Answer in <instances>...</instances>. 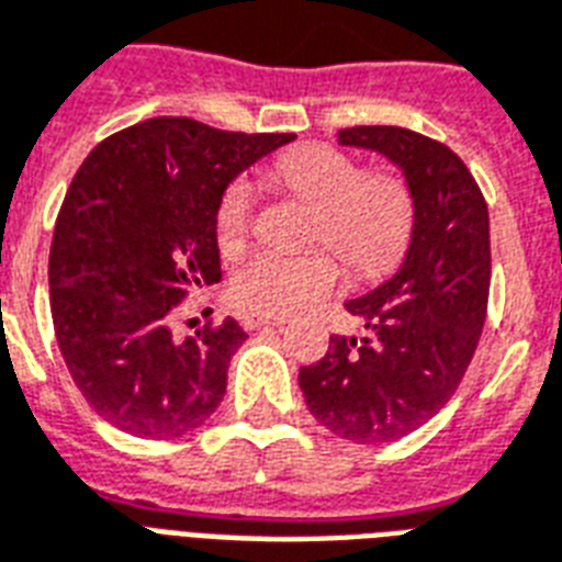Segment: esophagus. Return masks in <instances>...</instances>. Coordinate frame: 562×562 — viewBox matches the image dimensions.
Returning a JSON list of instances; mask_svg holds the SVG:
<instances>
[{
    "label": "esophagus",
    "instance_id": "esophagus-1",
    "mask_svg": "<svg viewBox=\"0 0 562 562\" xmlns=\"http://www.w3.org/2000/svg\"><path fill=\"white\" fill-rule=\"evenodd\" d=\"M269 325L281 328V325H284V319H281V316H267V313H243V328L246 330L269 328Z\"/></svg>",
    "mask_w": 562,
    "mask_h": 562
}]
</instances>
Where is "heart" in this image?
<instances>
[{
	"label": "heart",
	"mask_w": 562,
	"mask_h": 562,
	"mask_svg": "<svg viewBox=\"0 0 562 562\" xmlns=\"http://www.w3.org/2000/svg\"><path fill=\"white\" fill-rule=\"evenodd\" d=\"M281 184L316 207L311 237L328 243L363 278L393 269L413 234V195L395 176H363L340 149L304 146L278 160ZM255 222V187L234 178L216 204V240L222 251L243 249ZM342 281V267L328 249L302 255L260 249L232 278L234 302L267 316H290L322 302Z\"/></svg>",
	"instance_id": "1"
}]
</instances>
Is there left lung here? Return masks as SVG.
Here are the masks:
<instances>
[{
    "instance_id": "obj_1",
    "label": "left lung",
    "mask_w": 562,
    "mask_h": 562,
    "mask_svg": "<svg viewBox=\"0 0 562 562\" xmlns=\"http://www.w3.org/2000/svg\"><path fill=\"white\" fill-rule=\"evenodd\" d=\"M337 140L393 160L416 216L398 272L346 302L369 337L334 334L325 358L299 369V386L325 428L378 446L425 425L467 375L490 299V213L446 143L398 125H355Z\"/></svg>"
}]
</instances>
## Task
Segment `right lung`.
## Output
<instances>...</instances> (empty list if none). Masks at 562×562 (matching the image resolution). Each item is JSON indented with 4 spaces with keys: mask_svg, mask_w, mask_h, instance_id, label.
<instances>
[{
    "mask_svg": "<svg viewBox=\"0 0 562 562\" xmlns=\"http://www.w3.org/2000/svg\"><path fill=\"white\" fill-rule=\"evenodd\" d=\"M293 140L155 116L111 134L78 167L52 237V322L69 375L114 428L172 439L220 407L249 334L228 316L178 340L172 322L187 295L222 278L225 187Z\"/></svg>",
    "mask_w": 562,
    "mask_h": 562,
    "instance_id": "1",
    "label": "right lung"
}]
</instances>
